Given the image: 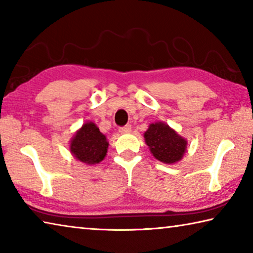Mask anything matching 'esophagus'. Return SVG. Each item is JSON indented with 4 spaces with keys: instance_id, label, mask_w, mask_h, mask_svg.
<instances>
[{
    "instance_id": "1",
    "label": "esophagus",
    "mask_w": 253,
    "mask_h": 253,
    "mask_svg": "<svg viewBox=\"0 0 253 253\" xmlns=\"http://www.w3.org/2000/svg\"><path fill=\"white\" fill-rule=\"evenodd\" d=\"M130 130H131L130 125H125L123 127H119V132H122V134H127V132H130Z\"/></svg>"
}]
</instances>
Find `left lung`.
<instances>
[{
  "instance_id": "1",
  "label": "left lung",
  "mask_w": 253,
  "mask_h": 253,
  "mask_svg": "<svg viewBox=\"0 0 253 253\" xmlns=\"http://www.w3.org/2000/svg\"><path fill=\"white\" fill-rule=\"evenodd\" d=\"M144 137L154 157L166 164L178 162L185 153L186 140L163 123L151 124Z\"/></svg>"
}]
</instances>
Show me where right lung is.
Listing matches in <instances>:
<instances>
[{
  "label": "right lung",
  "instance_id": "1",
  "mask_svg": "<svg viewBox=\"0 0 253 253\" xmlns=\"http://www.w3.org/2000/svg\"><path fill=\"white\" fill-rule=\"evenodd\" d=\"M108 148L106 136L93 123H85L71 140L70 151L80 162L98 164L104 160Z\"/></svg>",
  "mask_w": 253,
  "mask_h": 253
}]
</instances>
